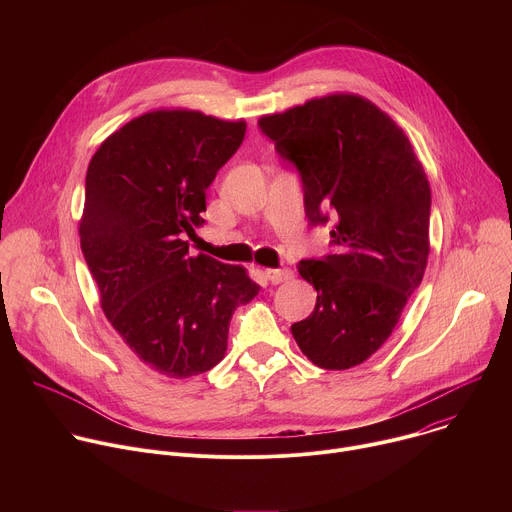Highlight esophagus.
<instances>
[{
    "instance_id": "34e87169",
    "label": "esophagus",
    "mask_w": 512,
    "mask_h": 512,
    "mask_svg": "<svg viewBox=\"0 0 512 512\" xmlns=\"http://www.w3.org/2000/svg\"><path fill=\"white\" fill-rule=\"evenodd\" d=\"M263 275L269 283H281V281H287L291 277V271L289 269H265Z\"/></svg>"
}]
</instances>
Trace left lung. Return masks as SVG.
<instances>
[{
  "mask_svg": "<svg viewBox=\"0 0 512 512\" xmlns=\"http://www.w3.org/2000/svg\"><path fill=\"white\" fill-rule=\"evenodd\" d=\"M259 129L300 174L310 227L332 225V253L298 265L318 300L291 334L316 367H356L385 344L423 279L431 212L423 166L403 129L358 95L265 115Z\"/></svg>",
  "mask_w": 512,
  "mask_h": 512,
  "instance_id": "1",
  "label": "left lung"
}]
</instances>
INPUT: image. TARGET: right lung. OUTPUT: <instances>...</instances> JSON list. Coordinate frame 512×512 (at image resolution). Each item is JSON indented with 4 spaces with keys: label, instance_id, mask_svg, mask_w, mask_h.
Instances as JSON below:
<instances>
[{
    "label": "right lung",
    "instance_id": "right-lung-1",
    "mask_svg": "<svg viewBox=\"0 0 512 512\" xmlns=\"http://www.w3.org/2000/svg\"><path fill=\"white\" fill-rule=\"evenodd\" d=\"M245 121L152 111L109 135L85 182L81 249L101 308L139 360L170 377L210 371L259 285L239 265L190 257L206 190L241 148Z\"/></svg>",
    "mask_w": 512,
    "mask_h": 512
}]
</instances>
